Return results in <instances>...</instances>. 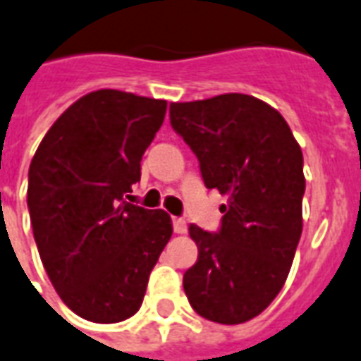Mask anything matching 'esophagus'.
<instances>
[{"instance_id": "obj_1", "label": "esophagus", "mask_w": 361, "mask_h": 361, "mask_svg": "<svg viewBox=\"0 0 361 361\" xmlns=\"http://www.w3.org/2000/svg\"><path fill=\"white\" fill-rule=\"evenodd\" d=\"M172 226L176 233H185L188 231V224L183 218H172Z\"/></svg>"}]
</instances>
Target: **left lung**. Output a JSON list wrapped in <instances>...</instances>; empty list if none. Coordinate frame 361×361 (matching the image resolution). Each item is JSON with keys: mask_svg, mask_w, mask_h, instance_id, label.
Segmentation results:
<instances>
[{"mask_svg": "<svg viewBox=\"0 0 361 361\" xmlns=\"http://www.w3.org/2000/svg\"><path fill=\"white\" fill-rule=\"evenodd\" d=\"M170 126L204 185L228 195L218 231L189 226L199 247L183 274L189 304L210 322H248L281 290L300 241L302 151L276 109L243 93L172 103Z\"/></svg>", "mask_w": 361, "mask_h": 361, "instance_id": "1", "label": "left lung"}]
</instances>
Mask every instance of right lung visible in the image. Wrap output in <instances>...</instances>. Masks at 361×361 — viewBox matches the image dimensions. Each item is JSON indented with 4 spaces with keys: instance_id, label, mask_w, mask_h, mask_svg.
Returning a JSON list of instances; mask_svg holds the SVG:
<instances>
[{
    "instance_id": "1",
    "label": "right lung",
    "mask_w": 361,
    "mask_h": 361,
    "mask_svg": "<svg viewBox=\"0 0 361 361\" xmlns=\"http://www.w3.org/2000/svg\"><path fill=\"white\" fill-rule=\"evenodd\" d=\"M166 101L99 90L61 114L28 170L39 258L68 308L95 323L132 317L172 235L164 210L128 202Z\"/></svg>"
}]
</instances>
